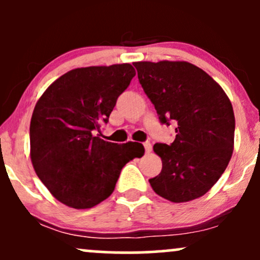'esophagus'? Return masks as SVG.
Returning a JSON list of instances; mask_svg holds the SVG:
<instances>
[{"instance_id":"esophagus-1","label":"esophagus","mask_w":260,"mask_h":260,"mask_svg":"<svg viewBox=\"0 0 260 260\" xmlns=\"http://www.w3.org/2000/svg\"><path fill=\"white\" fill-rule=\"evenodd\" d=\"M144 148H145V151H147L148 154L150 153L151 149H153V147H151V144H150V142H145L144 143Z\"/></svg>"}]
</instances>
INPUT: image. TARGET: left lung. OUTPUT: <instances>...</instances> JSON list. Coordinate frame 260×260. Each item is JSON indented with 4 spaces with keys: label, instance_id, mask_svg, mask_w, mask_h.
I'll return each instance as SVG.
<instances>
[{
    "label": "left lung",
    "instance_id": "1",
    "mask_svg": "<svg viewBox=\"0 0 260 260\" xmlns=\"http://www.w3.org/2000/svg\"><path fill=\"white\" fill-rule=\"evenodd\" d=\"M133 64L161 123H177L171 145H154L162 170L149 180L151 188L172 203L204 196L221 177L234 153L231 101L207 72L189 62L140 61Z\"/></svg>",
    "mask_w": 260,
    "mask_h": 260
}]
</instances>
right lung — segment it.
Returning a JSON list of instances; mask_svg holds the SVG:
<instances>
[{"instance_id": "add662e5", "label": "right lung", "mask_w": 260, "mask_h": 260, "mask_svg": "<svg viewBox=\"0 0 260 260\" xmlns=\"http://www.w3.org/2000/svg\"><path fill=\"white\" fill-rule=\"evenodd\" d=\"M134 76L129 63L74 68L38 100L30 121L31 164L62 204L95 207L112 194L128 161L144 155L140 143L118 145L100 132Z\"/></svg>"}]
</instances>
